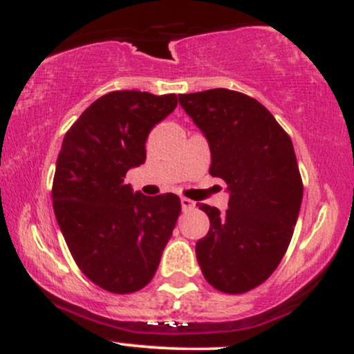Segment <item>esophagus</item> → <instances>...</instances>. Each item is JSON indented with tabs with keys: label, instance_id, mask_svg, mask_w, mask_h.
Segmentation results:
<instances>
[{
	"label": "esophagus",
	"instance_id": "1",
	"mask_svg": "<svg viewBox=\"0 0 354 354\" xmlns=\"http://www.w3.org/2000/svg\"><path fill=\"white\" fill-rule=\"evenodd\" d=\"M181 206H183V209H193L194 208V201H191L189 198H185L183 196L181 198Z\"/></svg>",
	"mask_w": 354,
	"mask_h": 354
}]
</instances>
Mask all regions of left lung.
<instances>
[{"label": "left lung", "mask_w": 354, "mask_h": 354, "mask_svg": "<svg viewBox=\"0 0 354 354\" xmlns=\"http://www.w3.org/2000/svg\"><path fill=\"white\" fill-rule=\"evenodd\" d=\"M206 136L209 174L228 185V209L200 203L209 231L196 243L203 276L221 293L241 295L265 283L290 246L303 181L293 143L259 101L216 88L180 95Z\"/></svg>", "instance_id": "obj_1"}]
</instances>
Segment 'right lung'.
<instances>
[{"mask_svg": "<svg viewBox=\"0 0 354 354\" xmlns=\"http://www.w3.org/2000/svg\"><path fill=\"white\" fill-rule=\"evenodd\" d=\"M176 95L111 91L64 135L53 180V208L83 274L115 295L153 279L181 213L176 194L133 193L124 176L145 163L146 138L176 108Z\"/></svg>", "mask_w": 354, "mask_h": 354, "instance_id": "add662e5", "label": "right lung"}]
</instances>
